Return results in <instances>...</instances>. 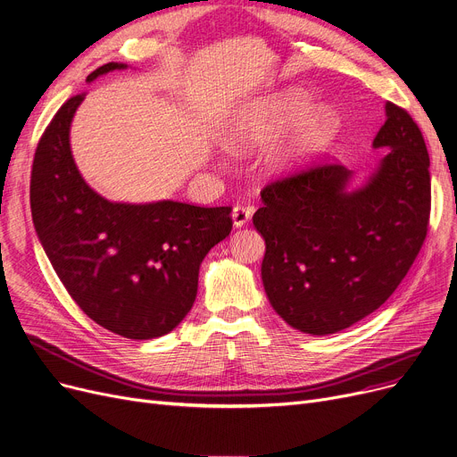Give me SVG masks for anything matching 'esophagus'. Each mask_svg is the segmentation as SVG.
Segmentation results:
<instances>
[{
  "mask_svg": "<svg viewBox=\"0 0 457 457\" xmlns=\"http://www.w3.org/2000/svg\"><path fill=\"white\" fill-rule=\"evenodd\" d=\"M253 212H254L253 206H244V204L234 206L232 208V223H234V227L236 228L245 227L249 223L251 216H253Z\"/></svg>",
  "mask_w": 457,
  "mask_h": 457,
  "instance_id": "obj_1",
  "label": "esophagus"
}]
</instances>
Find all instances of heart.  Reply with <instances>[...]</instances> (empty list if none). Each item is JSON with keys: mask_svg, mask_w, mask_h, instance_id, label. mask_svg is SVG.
Wrapping results in <instances>:
<instances>
[{"mask_svg": "<svg viewBox=\"0 0 457 457\" xmlns=\"http://www.w3.org/2000/svg\"><path fill=\"white\" fill-rule=\"evenodd\" d=\"M310 99L299 90H289L267 99L241 114L228 134V142L232 145L273 142L299 125L291 144L270 154L271 168H287L323 147L337 129V118L330 109L320 106L310 112Z\"/></svg>", "mask_w": 457, "mask_h": 457, "instance_id": "obj_1", "label": "heart"}]
</instances>
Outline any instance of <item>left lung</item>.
Returning <instances> with one entry per match:
<instances>
[{"mask_svg":"<svg viewBox=\"0 0 457 457\" xmlns=\"http://www.w3.org/2000/svg\"><path fill=\"white\" fill-rule=\"evenodd\" d=\"M372 147H387L354 190L353 171L317 164L262 190L253 223L265 239L262 282L293 328L327 336L378 310L415 262L430 221V156L422 132L386 103Z\"/></svg>","mask_w":457,"mask_h":457,"instance_id":"1","label":"left lung"}]
</instances>
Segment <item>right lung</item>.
<instances>
[{
  "label": "right lung",
  "mask_w": 457,
  "mask_h": 457,
  "mask_svg": "<svg viewBox=\"0 0 457 457\" xmlns=\"http://www.w3.org/2000/svg\"><path fill=\"white\" fill-rule=\"evenodd\" d=\"M109 62L87 80L125 70ZM85 94L70 97L38 142L31 171V213L61 282L92 320L127 339L171 332L197 297L199 267L232 230L230 206L179 201L112 203L80 177L70 127Z\"/></svg>",
  "instance_id": "1"
}]
</instances>
